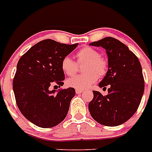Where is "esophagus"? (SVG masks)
Wrapping results in <instances>:
<instances>
[{"instance_id":"obj_1","label":"esophagus","mask_w":152,"mask_h":152,"mask_svg":"<svg viewBox=\"0 0 152 152\" xmlns=\"http://www.w3.org/2000/svg\"><path fill=\"white\" fill-rule=\"evenodd\" d=\"M82 92H83V89H76V94H81Z\"/></svg>"}]
</instances>
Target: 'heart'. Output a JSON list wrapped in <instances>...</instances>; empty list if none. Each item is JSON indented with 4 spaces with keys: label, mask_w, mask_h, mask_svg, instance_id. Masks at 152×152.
<instances>
[{
    "label": "heart",
    "mask_w": 152,
    "mask_h": 152,
    "mask_svg": "<svg viewBox=\"0 0 152 152\" xmlns=\"http://www.w3.org/2000/svg\"><path fill=\"white\" fill-rule=\"evenodd\" d=\"M76 58L79 64L85 63L84 74L71 77L66 84L78 89H85L97 81L99 76H103L107 71V61L100 56V53L92 47H84L77 51ZM61 68L66 76H73L77 71V65L69 57H64L61 61Z\"/></svg>",
    "instance_id": "b5f03b06"
}]
</instances>
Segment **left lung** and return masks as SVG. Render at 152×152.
<instances>
[{
	"label": "left lung",
	"instance_id": "8db88e82",
	"mask_svg": "<svg viewBox=\"0 0 152 152\" xmlns=\"http://www.w3.org/2000/svg\"><path fill=\"white\" fill-rule=\"evenodd\" d=\"M89 45L106 50L108 70L99 86L103 89L109 87L106 96L93 91L89 112L99 124L117 126L133 116L143 95L144 78L140 62L124 44L113 37H105Z\"/></svg>",
	"mask_w": 152,
	"mask_h": 152
}]
</instances>
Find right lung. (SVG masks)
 I'll use <instances>...</instances> for the list:
<instances>
[{"label":"right lung","instance_id":"right-lung-1","mask_svg":"<svg viewBox=\"0 0 152 152\" xmlns=\"http://www.w3.org/2000/svg\"><path fill=\"white\" fill-rule=\"evenodd\" d=\"M77 45L47 39L34 45L18 60L13 80L16 103L25 118L38 127L56 126L66 117L76 90H50V86H63L61 61Z\"/></svg>","mask_w":152,"mask_h":152}]
</instances>
